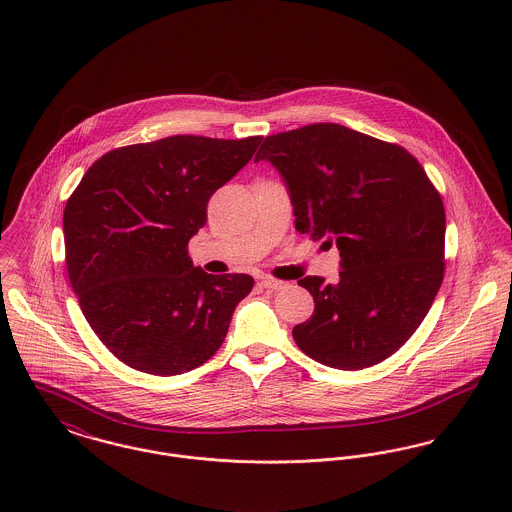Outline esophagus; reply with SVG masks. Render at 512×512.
<instances>
[{
  "instance_id": "esophagus-1",
  "label": "esophagus",
  "mask_w": 512,
  "mask_h": 512,
  "mask_svg": "<svg viewBox=\"0 0 512 512\" xmlns=\"http://www.w3.org/2000/svg\"><path fill=\"white\" fill-rule=\"evenodd\" d=\"M260 284L266 288V290H272V292H278V290H284L288 286V282H282V280H276L272 276H264L260 280Z\"/></svg>"
}]
</instances>
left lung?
Wrapping results in <instances>:
<instances>
[{"label":"left lung","instance_id":"obj_1","mask_svg":"<svg viewBox=\"0 0 512 512\" xmlns=\"http://www.w3.org/2000/svg\"><path fill=\"white\" fill-rule=\"evenodd\" d=\"M260 159L284 177L297 232L335 240L341 256L337 284L297 280L315 301L293 327L297 347L341 370L382 363L420 327L443 280L438 189L404 147L329 122L268 136Z\"/></svg>","mask_w":512,"mask_h":512}]
</instances>
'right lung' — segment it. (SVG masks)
<instances>
[{
	"mask_svg": "<svg viewBox=\"0 0 512 512\" xmlns=\"http://www.w3.org/2000/svg\"><path fill=\"white\" fill-rule=\"evenodd\" d=\"M262 136H171L96 159L63 215L67 272L80 309L124 365L189 372L219 351L248 274L211 276L187 244L207 203L254 155Z\"/></svg>",
	"mask_w": 512,
	"mask_h": 512,
	"instance_id": "1",
	"label": "right lung"
}]
</instances>
